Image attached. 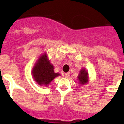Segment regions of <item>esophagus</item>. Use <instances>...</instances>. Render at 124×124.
Listing matches in <instances>:
<instances>
[{
    "instance_id": "esophagus-1",
    "label": "esophagus",
    "mask_w": 124,
    "mask_h": 124,
    "mask_svg": "<svg viewBox=\"0 0 124 124\" xmlns=\"http://www.w3.org/2000/svg\"><path fill=\"white\" fill-rule=\"evenodd\" d=\"M64 75V77H65L66 78H69L70 76V73H65Z\"/></svg>"
}]
</instances>
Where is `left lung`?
Wrapping results in <instances>:
<instances>
[{"mask_svg":"<svg viewBox=\"0 0 124 124\" xmlns=\"http://www.w3.org/2000/svg\"><path fill=\"white\" fill-rule=\"evenodd\" d=\"M78 78L80 84L81 85L86 84L88 81V73L86 71H85V70H82L80 71V73Z\"/></svg>","mask_w":124,"mask_h":124,"instance_id":"8db88e82","label":"left lung"}]
</instances>
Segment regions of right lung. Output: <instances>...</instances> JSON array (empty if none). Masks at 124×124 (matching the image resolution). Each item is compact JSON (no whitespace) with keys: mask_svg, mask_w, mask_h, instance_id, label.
Instances as JSON below:
<instances>
[{"mask_svg":"<svg viewBox=\"0 0 124 124\" xmlns=\"http://www.w3.org/2000/svg\"><path fill=\"white\" fill-rule=\"evenodd\" d=\"M53 69V66L48 61L46 54H43L32 71L34 79L40 85L48 86L54 78L60 75L54 73Z\"/></svg>","mask_w":124,"mask_h":124,"instance_id":"1","label":"right lung"}]
</instances>
